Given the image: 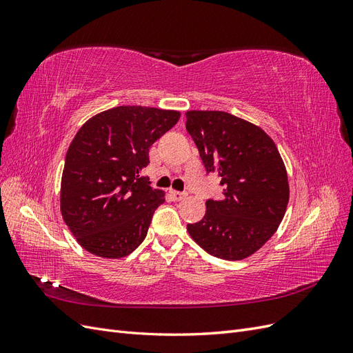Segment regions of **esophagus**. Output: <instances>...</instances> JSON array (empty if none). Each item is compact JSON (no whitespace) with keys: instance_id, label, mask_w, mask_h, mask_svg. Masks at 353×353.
Returning <instances> with one entry per match:
<instances>
[{"instance_id":"esophagus-1","label":"esophagus","mask_w":353,"mask_h":353,"mask_svg":"<svg viewBox=\"0 0 353 353\" xmlns=\"http://www.w3.org/2000/svg\"><path fill=\"white\" fill-rule=\"evenodd\" d=\"M185 196H187L185 191H176V190H172V191H170V197H172V200H175V201L183 200Z\"/></svg>"}]
</instances>
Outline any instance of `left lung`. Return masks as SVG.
<instances>
[{"mask_svg": "<svg viewBox=\"0 0 353 353\" xmlns=\"http://www.w3.org/2000/svg\"><path fill=\"white\" fill-rule=\"evenodd\" d=\"M185 128L206 172L221 176V200L209 199L187 230L201 249L227 261L259 250L281 223L288 181L274 141L259 126L227 112L190 110Z\"/></svg>", "mask_w": 353, "mask_h": 353, "instance_id": "obj_1", "label": "left lung"}]
</instances>
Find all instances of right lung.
I'll return each instance as SVG.
<instances>
[{
    "mask_svg": "<svg viewBox=\"0 0 353 353\" xmlns=\"http://www.w3.org/2000/svg\"><path fill=\"white\" fill-rule=\"evenodd\" d=\"M178 119L175 110L119 105L81 126L66 153L60 210L85 250L119 259L144 241L165 194L141 170L152 144Z\"/></svg>",
    "mask_w": 353,
    "mask_h": 353,
    "instance_id": "obj_1",
    "label": "right lung"
}]
</instances>
